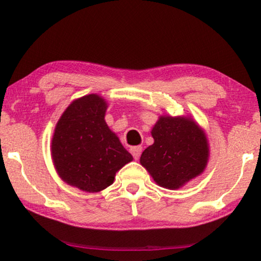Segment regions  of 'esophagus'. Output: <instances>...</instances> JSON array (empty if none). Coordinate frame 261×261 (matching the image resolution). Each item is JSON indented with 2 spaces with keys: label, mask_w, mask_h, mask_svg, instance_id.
Wrapping results in <instances>:
<instances>
[{
  "label": "esophagus",
  "mask_w": 261,
  "mask_h": 261,
  "mask_svg": "<svg viewBox=\"0 0 261 261\" xmlns=\"http://www.w3.org/2000/svg\"><path fill=\"white\" fill-rule=\"evenodd\" d=\"M130 152H131V154L134 155L135 160H139L140 155H141V152H142V147H140V146H135V147L130 148Z\"/></svg>",
  "instance_id": "obj_1"
}]
</instances>
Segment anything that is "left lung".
<instances>
[{
	"mask_svg": "<svg viewBox=\"0 0 261 261\" xmlns=\"http://www.w3.org/2000/svg\"><path fill=\"white\" fill-rule=\"evenodd\" d=\"M151 135L154 142L142 152L140 163L155 184L175 190L202 174L210 157L208 141L191 116L162 115Z\"/></svg>",
	"mask_w": 261,
	"mask_h": 261,
	"instance_id": "left-lung-1",
	"label": "left lung"
}]
</instances>
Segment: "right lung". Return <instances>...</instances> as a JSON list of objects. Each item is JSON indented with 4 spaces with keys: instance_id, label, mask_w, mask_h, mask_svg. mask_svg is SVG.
<instances>
[{
    "instance_id": "obj_1",
    "label": "right lung",
    "mask_w": 261,
    "mask_h": 261,
    "mask_svg": "<svg viewBox=\"0 0 261 261\" xmlns=\"http://www.w3.org/2000/svg\"><path fill=\"white\" fill-rule=\"evenodd\" d=\"M108 103L98 94L74 99L56 124L51 157L60 178L87 193L112 185L125 164L134 160L106 122Z\"/></svg>"
}]
</instances>
